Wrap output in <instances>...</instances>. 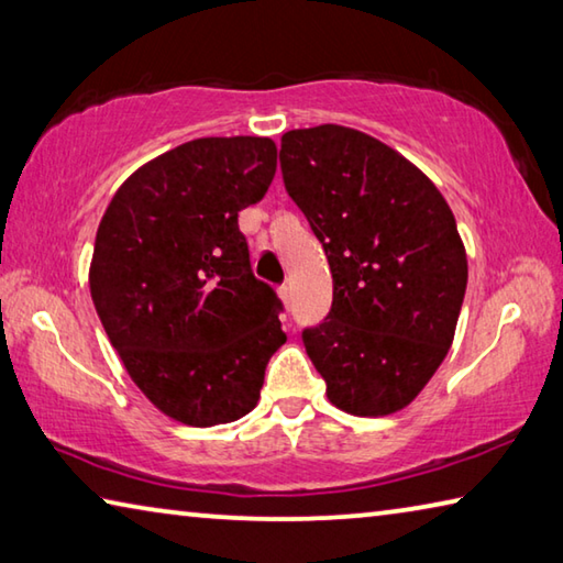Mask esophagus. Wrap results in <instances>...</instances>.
I'll return each instance as SVG.
<instances>
[{
	"mask_svg": "<svg viewBox=\"0 0 563 563\" xmlns=\"http://www.w3.org/2000/svg\"><path fill=\"white\" fill-rule=\"evenodd\" d=\"M278 295H280V300L285 302V305H290V300H292V295H290V285H280L278 288Z\"/></svg>",
	"mask_w": 563,
	"mask_h": 563,
	"instance_id": "1",
	"label": "esophagus"
}]
</instances>
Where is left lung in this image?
<instances>
[{"label": "left lung", "instance_id": "1", "mask_svg": "<svg viewBox=\"0 0 563 563\" xmlns=\"http://www.w3.org/2000/svg\"><path fill=\"white\" fill-rule=\"evenodd\" d=\"M280 170L332 273L330 312L302 330L305 350L332 405L393 415L442 365L462 310L466 253L450 206L395 148L335 123L283 133Z\"/></svg>", "mask_w": 563, "mask_h": 563}]
</instances>
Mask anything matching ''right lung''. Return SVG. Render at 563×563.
<instances>
[{
    "label": "right lung",
    "instance_id": "obj_1",
    "mask_svg": "<svg viewBox=\"0 0 563 563\" xmlns=\"http://www.w3.org/2000/svg\"><path fill=\"white\" fill-rule=\"evenodd\" d=\"M278 166L271 139H196L131 174L103 213L91 300L136 387L190 427L258 405L283 302L251 268L238 213Z\"/></svg>",
    "mask_w": 563,
    "mask_h": 563
}]
</instances>
